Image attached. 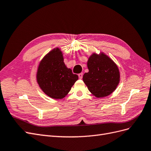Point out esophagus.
Segmentation results:
<instances>
[{"instance_id": "34e87169", "label": "esophagus", "mask_w": 151, "mask_h": 151, "mask_svg": "<svg viewBox=\"0 0 151 151\" xmlns=\"http://www.w3.org/2000/svg\"><path fill=\"white\" fill-rule=\"evenodd\" d=\"M78 77H79L80 79L82 78H83V73H81L78 74Z\"/></svg>"}]
</instances>
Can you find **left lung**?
Returning a JSON list of instances; mask_svg holds the SVG:
<instances>
[{
  "mask_svg": "<svg viewBox=\"0 0 151 151\" xmlns=\"http://www.w3.org/2000/svg\"><path fill=\"white\" fill-rule=\"evenodd\" d=\"M87 66L89 71L83 75V80L91 94L103 98L113 93L120 82V72L115 62L104 52H93Z\"/></svg>",
  "mask_w": 151,
  "mask_h": 151,
  "instance_id": "left-lung-1",
  "label": "left lung"
}]
</instances>
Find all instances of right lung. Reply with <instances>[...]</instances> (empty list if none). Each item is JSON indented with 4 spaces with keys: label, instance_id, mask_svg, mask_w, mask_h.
I'll return each mask as SVG.
<instances>
[{
    "label": "right lung",
    "instance_id": "1",
    "mask_svg": "<svg viewBox=\"0 0 151 151\" xmlns=\"http://www.w3.org/2000/svg\"><path fill=\"white\" fill-rule=\"evenodd\" d=\"M78 79L64 63L59 47L51 50L39 64L36 73L37 82L42 91L53 99H61L69 93Z\"/></svg>",
    "mask_w": 151,
    "mask_h": 151
}]
</instances>
